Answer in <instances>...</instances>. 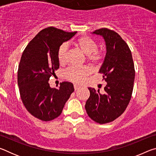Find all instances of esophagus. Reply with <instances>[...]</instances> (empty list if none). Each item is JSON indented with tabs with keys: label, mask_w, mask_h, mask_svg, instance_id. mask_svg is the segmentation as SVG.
<instances>
[{
	"label": "esophagus",
	"mask_w": 156,
	"mask_h": 156,
	"mask_svg": "<svg viewBox=\"0 0 156 156\" xmlns=\"http://www.w3.org/2000/svg\"><path fill=\"white\" fill-rule=\"evenodd\" d=\"M73 87H74L75 91H76V90H78V89L80 88V86H79L78 84H73Z\"/></svg>",
	"instance_id": "34e87169"
}]
</instances>
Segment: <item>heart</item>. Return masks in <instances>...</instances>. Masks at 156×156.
Returning a JSON list of instances; mask_svg holds the SVG:
<instances>
[{
    "label": "heart",
    "instance_id": "b5f03b06",
    "mask_svg": "<svg viewBox=\"0 0 156 156\" xmlns=\"http://www.w3.org/2000/svg\"><path fill=\"white\" fill-rule=\"evenodd\" d=\"M75 45L86 54L87 60L93 65H97L102 61L104 57L103 52L98 49V43L89 36H82L75 42ZM68 47L66 43L62 44L58 49V60L60 65L67 62ZM90 73V69L86 66L71 67L65 72L67 80L76 83H82Z\"/></svg>",
    "mask_w": 156,
    "mask_h": 156
}]
</instances>
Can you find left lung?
Returning a JSON list of instances; mask_svg holds the SVG:
<instances>
[{"label": "left lung", "instance_id": "1", "mask_svg": "<svg viewBox=\"0 0 156 156\" xmlns=\"http://www.w3.org/2000/svg\"><path fill=\"white\" fill-rule=\"evenodd\" d=\"M93 34L103 37L107 53L99 73L107 82L105 94L88 88L90 96L85 109L95 122H112L125 112L130 102L133 89L135 69L128 44L115 31L107 28L94 31Z\"/></svg>", "mask_w": 156, "mask_h": 156}]
</instances>
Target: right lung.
Returning <instances> with one entry per match:
<instances>
[{
  "instance_id": "1",
  "label": "right lung",
  "mask_w": 156,
  "mask_h": 156,
  "mask_svg": "<svg viewBox=\"0 0 156 156\" xmlns=\"http://www.w3.org/2000/svg\"><path fill=\"white\" fill-rule=\"evenodd\" d=\"M77 33L49 27L41 30L26 47L18 69V84L23 105L31 115L50 121L61 114L73 91L69 82L51 88L50 77L59 68L58 49Z\"/></svg>"
}]
</instances>
